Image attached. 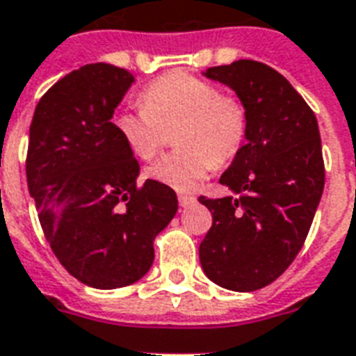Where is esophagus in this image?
Returning a JSON list of instances; mask_svg holds the SVG:
<instances>
[{
  "instance_id": "34e87169",
  "label": "esophagus",
  "mask_w": 356,
  "mask_h": 356,
  "mask_svg": "<svg viewBox=\"0 0 356 356\" xmlns=\"http://www.w3.org/2000/svg\"><path fill=\"white\" fill-rule=\"evenodd\" d=\"M178 202H180L181 208H189V206H193V204L197 202V198L191 197V195H180V197H178Z\"/></svg>"
}]
</instances>
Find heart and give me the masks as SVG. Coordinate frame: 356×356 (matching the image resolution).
<instances>
[{
    "mask_svg": "<svg viewBox=\"0 0 356 356\" xmlns=\"http://www.w3.org/2000/svg\"><path fill=\"white\" fill-rule=\"evenodd\" d=\"M140 104L115 113L113 126L139 159H152L165 129L178 126L175 147L180 150L165 154L147 169L150 180L170 189L189 191L213 165L230 161L243 147L245 107L206 79L170 72L145 87Z\"/></svg>",
    "mask_w": 356,
    "mask_h": 356,
    "instance_id": "heart-1",
    "label": "heart"
}]
</instances>
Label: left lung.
Wrapping results in <instances>:
<instances>
[{
  "label": "left lung",
  "mask_w": 356,
  "mask_h": 356,
  "mask_svg": "<svg viewBox=\"0 0 356 356\" xmlns=\"http://www.w3.org/2000/svg\"><path fill=\"white\" fill-rule=\"evenodd\" d=\"M202 74L236 92L247 135L219 178L230 195L198 198L213 217L198 247L200 266L221 288L260 290L296 260L323 195L318 120L290 81L264 63L241 59Z\"/></svg>",
  "instance_id": "1"
}]
</instances>
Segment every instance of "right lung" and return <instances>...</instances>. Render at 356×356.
<instances>
[{
	"label": "right lung",
	"mask_w": 356,
	"mask_h": 356,
	"mask_svg": "<svg viewBox=\"0 0 356 356\" xmlns=\"http://www.w3.org/2000/svg\"><path fill=\"white\" fill-rule=\"evenodd\" d=\"M135 76L85 65L40 98L27 148V187L49 247L87 286L137 282L154 261V239L178 211L170 187L147 180L111 118Z\"/></svg>",
	"instance_id": "obj_1"
}]
</instances>
